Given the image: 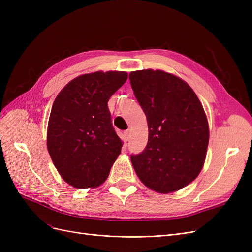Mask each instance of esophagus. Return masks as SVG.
<instances>
[{
  "instance_id": "obj_1",
  "label": "esophagus",
  "mask_w": 252,
  "mask_h": 252,
  "mask_svg": "<svg viewBox=\"0 0 252 252\" xmlns=\"http://www.w3.org/2000/svg\"><path fill=\"white\" fill-rule=\"evenodd\" d=\"M129 138H130V130L127 129V130L124 131V139H125V141H128Z\"/></svg>"
}]
</instances>
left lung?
<instances>
[{
	"label": "left lung",
	"instance_id": "8db88e82",
	"mask_svg": "<svg viewBox=\"0 0 252 252\" xmlns=\"http://www.w3.org/2000/svg\"><path fill=\"white\" fill-rule=\"evenodd\" d=\"M129 80L148 123V142L131 155L145 186L168 193L190 184L203 168L209 128L203 106L188 84L162 70L132 71Z\"/></svg>",
	"mask_w": 252,
	"mask_h": 252
}]
</instances>
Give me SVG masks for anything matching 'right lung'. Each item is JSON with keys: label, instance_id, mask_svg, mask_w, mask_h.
Wrapping results in <instances>:
<instances>
[{"label": "right lung", "instance_id": "obj_1", "mask_svg": "<svg viewBox=\"0 0 252 252\" xmlns=\"http://www.w3.org/2000/svg\"><path fill=\"white\" fill-rule=\"evenodd\" d=\"M128 78L96 71L73 79L53 102L47 148L61 177L75 188H94L108 178L122 141L111 123L110 96Z\"/></svg>", "mask_w": 252, "mask_h": 252}]
</instances>
